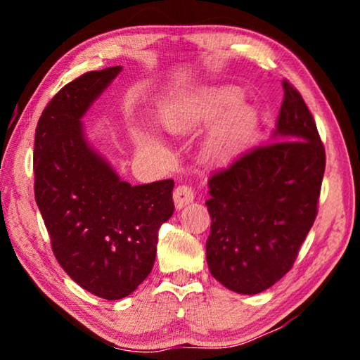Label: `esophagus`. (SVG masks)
I'll list each match as a JSON object with an SVG mask.
<instances>
[{
    "mask_svg": "<svg viewBox=\"0 0 360 360\" xmlns=\"http://www.w3.org/2000/svg\"><path fill=\"white\" fill-rule=\"evenodd\" d=\"M173 200H174V206L176 210L184 208L186 205H188L193 200V191L192 187L188 186H178L173 192Z\"/></svg>",
    "mask_w": 360,
    "mask_h": 360,
    "instance_id": "obj_1",
    "label": "esophagus"
}]
</instances>
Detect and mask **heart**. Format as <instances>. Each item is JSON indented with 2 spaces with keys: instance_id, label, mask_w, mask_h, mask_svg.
Wrapping results in <instances>:
<instances>
[{
  "instance_id": "heart-1",
  "label": "heart",
  "mask_w": 360,
  "mask_h": 360,
  "mask_svg": "<svg viewBox=\"0 0 360 360\" xmlns=\"http://www.w3.org/2000/svg\"><path fill=\"white\" fill-rule=\"evenodd\" d=\"M243 95L236 89H221L200 109H187L173 105L162 112L165 129L173 133H182L193 129L200 122L221 119L206 139L205 152L211 162L222 163L245 148L257 131L259 117L251 106L241 105ZM141 143L149 144L150 139L141 138Z\"/></svg>"
}]
</instances>
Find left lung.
<instances>
[{
  "label": "left lung",
  "mask_w": 360,
  "mask_h": 360,
  "mask_svg": "<svg viewBox=\"0 0 360 360\" xmlns=\"http://www.w3.org/2000/svg\"><path fill=\"white\" fill-rule=\"evenodd\" d=\"M283 89L270 144L208 181L206 262L219 283L245 295L271 288L290 270L318 214L324 144L302 95L288 81Z\"/></svg>",
  "instance_id": "8db88e82"
}]
</instances>
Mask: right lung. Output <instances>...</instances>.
<instances>
[{
	"instance_id": "right-lung-1",
	"label": "right lung",
	"mask_w": 360,
	"mask_h": 360,
	"mask_svg": "<svg viewBox=\"0 0 360 360\" xmlns=\"http://www.w3.org/2000/svg\"><path fill=\"white\" fill-rule=\"evenodd\" d=\"M122 66L66 84L34 135V198L58 264L106 300L130 295L154 266L158 229L173 216V179L131 186L85 138L82 117Z\"/></svg>"
}]
</instances>
